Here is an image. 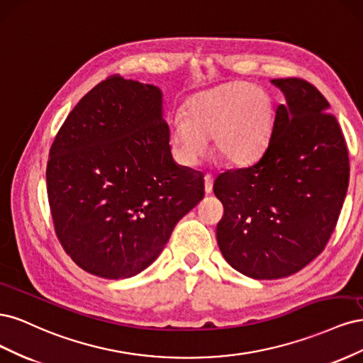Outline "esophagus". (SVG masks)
<instances>
[{"instance_id": "34e87169", "label": "esophagus", "mask_w": 363, "mask_h": 363, "mask_svg": "<svg viewBox=\"0 0 363 363\" xmlns=\"http://www.w3.org/2000/svg\"><path fill=\"white\" fill-rule=\"evenodd\" d=\"M213 189V177L212 175H206L204 177V192L206 195H211Z\"/></svg>"}]
</instances>
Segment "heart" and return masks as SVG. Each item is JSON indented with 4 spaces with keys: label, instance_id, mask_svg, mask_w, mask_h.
<instances>
[{
    "label": "heart",
    "instance_id": "heart-1",
    "mask_svg": "<svg viewBox=\"0 0 363 363\" xmlns=\"http://www.w3.org/2000/svg\"><path fill=\"white\" fill-rule=\"evenodd\" d=\"M272 124L274 104L265 89L227 83L189 98L184 119L171 128V147L182 163L195 164L207 151L206 136L213 135L219 157L230 164H247L267 147Z\"/></svg>",
    "mask_w": 363,
    "mask_h": 363
}]
</instances>
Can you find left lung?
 Masks as SVG:
<instances>
[{"mask_svg":"<svg viewBox=\"0 0 363 363\" xmlns=\"http://www.w3.org/2000/svg\"><path fill=\"white\" fill-rule=\"evenodd\" d=\"M271 83L286 104L276 108L265 151L213 183L224 206L218 247L230 267L257 280L288 277L320 255L350 179L345 139L324 95L295 77Z\"/></svg>","mask_w":363,"mask_h":363,"instance_id":"obj_1","label":"left lung"}]
</instances>
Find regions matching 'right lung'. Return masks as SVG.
<instances>
[{
  "label": "right lung",
  "instance_id": "add662e5",
  "mask_svg": "<svg viewBox=\"0 0 363 363\" xmlns=\"http://www.w3.org/2000/svg\"><path fill=\"white\" fill-rule=\"evenodd\" d=\"M54 230L86 272L119 280L148 268L204 196L179 167L157 86L111 75L77 103L47 164Z\"/></svg>",
  "mask_w": 363,
  "mask_h": 363
}]
</instances>
